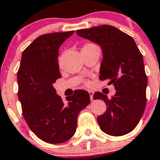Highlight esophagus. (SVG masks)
<instances>
[{"label": "esophagus", "mask_w": 160, "mask_h": 160, "mask_svg": "<svg viewBox=\"0 0 160 160\" xmlns=\"http://www.w3.org/2000/svg\"><path fill=\"white\" fill-rule=\"evenodd\" d=\"M88 93H89V94H90V101H93V91H91V90H89V91H88Z\"/></svg>", "instance_id": "34e87169"}]
</instances>
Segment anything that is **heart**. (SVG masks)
Returning a JSON list of instances; mask_svg holds the SVG:
<instances>
[{
  "instance_id": "obj_1",
  "label": "heart",
  "mask_w": 160,
  "mask_h": 160,
  "mask_svg": "<svg viewBox=\"0 0 160 160\" xmlns=\"http://www.w3.org/2000/svg\"><path fill=\"white\" fill-rule=\"evenodd\" d=\"M94 48H97V46H95L94 44H92V43H86V44H84V46H83V48H82L81 52L88 51V50L93 49H94Z\"/></svg>"
}]
</instances>
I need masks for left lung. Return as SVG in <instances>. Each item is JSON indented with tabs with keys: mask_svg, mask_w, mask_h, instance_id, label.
<instances>
[{
	"mask_svg": "<svg viewBox=\"0 0 160 160\" xmlns=\"http://www.w3.org/2000/svg\"><path fill=\"white\" fill-rule=\"evenodd\" d=\"M77 34L101 47L103 59L100 68L101 80H108L116 93L111 98L96 92L93 99H101L106 111L98 117L101 129L113 136H122L136 127L146 104L147 77L142 55L128 34L111 25H101L77 30Z\"/></svg>",
	"mask_w": 160,
	"mask_h": 160,
	"instance_id": "1",
	"label": "left lung"
}]
</instances>
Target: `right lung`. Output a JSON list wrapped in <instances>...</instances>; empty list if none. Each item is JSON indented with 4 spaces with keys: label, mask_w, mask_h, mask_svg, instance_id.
Masks as SVG:
<instances>
[{
    "label": "right lung",
    "mask_w": 160,
    "mask_h": 160,
    "mask_svg": "<svg viewBox=\"0 0 160 160\" xmlns=\"http://www.w3.org/2000/svg\"><path fill=\"white\" fill-rule=\"evenodd\" d=\"M73 32H55L35 38L22 52L18 71V94L25 122L38 138L51 144L65 142L75 134L77 116L90 102L88 91L77 90L64 103L53 88L61 78L59 46Z\"/></svg>",
    "instance_id": "obj_1"
}]
</instances>
